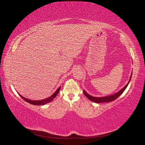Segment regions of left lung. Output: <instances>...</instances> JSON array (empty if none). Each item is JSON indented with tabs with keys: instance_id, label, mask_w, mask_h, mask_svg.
I'll list each match as a JSON object with an SVG mask.
<instances>
[{
	"instance_id": "1",
	"label": "left lung",
	"mask_w": 145,
	"mask_h": 145,
	"mask_svg": "<svg viewBox=\"0 0 145 145\" xmlns=\"http://www.w3.org/2000/svg\"><path fill=\"white\" fill-rule=\"evenodd\" d=\"M131 75H132V73L131 74L129 82L130 81ZM129 82H128V84L125 85V86L123 88H122L119 92H118L117 93L112 95H110V96H107V97H92V96L88 95L86 92L85 91H84V94L89 100H90L91 101H94V102H95V103H104V102H110V101H112L116 100L118 97H119V96H120L122 94V93L124 91V90L126 89L127 87L128 86V84H129Z\"/></svg>"
}]
</instances>
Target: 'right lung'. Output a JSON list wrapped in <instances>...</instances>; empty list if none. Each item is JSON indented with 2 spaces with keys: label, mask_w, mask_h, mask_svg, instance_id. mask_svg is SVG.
<instances>
[{
  "label": "right lung",
  "mask_w": 145,
  "mask_h": 145,
  "mask_svg": "<svg viewBox=\"0 0 145 145\" xmlns=\"http://www.w3.org/2000/svg\"><path fill=\"white\" fill-rule=\"evenodd\" d=\"M60 87L59 88H58V89L51 96V97H50L49 98L44 99V100H38V101H37H37L36 100H31L27 99L23 97V96L21 95L20 94H19V95H20V97L22 98L24 100H25V101H27V102H28L30 104L34 105H45L46 103H48L50 102V101H51L54 99L57 96V95L58 94V93H59V91H60Z\"/></svg>",
  "instance_id": "add662e5"
}]
</instances>
